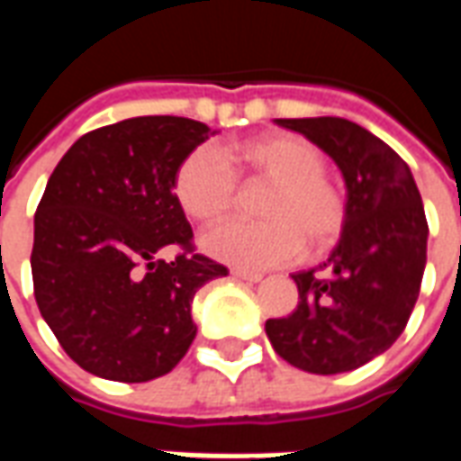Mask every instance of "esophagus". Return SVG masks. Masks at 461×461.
<instances>
[{
  "instance_id": "obj_1",
  "label": "esophagus",
  "mask_w": 461,
  "mask_h": 461,
  "mask_svg": "<svg viewBox=\"0 0 461 461\" xmlns=\"http://www.w3.org/2000/svg\"><path fill=\"white\" fill-rule=\"evenodd\" d=\"M231 276L240 281H251V284L261 281V274H257V271H247V269H231Z\"/></svg>"
}]
</instances>
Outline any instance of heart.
Instances as JSON below:
<instances>
[{"label": "heart", "mask_w": 461, "mask_h": 461, "mask_svg": "<svg viewBox=\"0 0 461 461\" xmlns=\"http://www.w3.org/2000/svg\"><path fill=\"white\" fill-rule=\"evenodd\" d=\"M241 177L269 185L261 202L264 221H221L202 234L214 259L240 269H271L289 264L309 244L311 254L330 249L346 230L348 202L326 177L329 160L319 145L281 132L241 142L230 150ZM230 162L210 145H200L175 172V197L190 220L214 221L230 214L240 197Z\"/></svg>", "instance_id": "b5f03b06"}]
</instances>
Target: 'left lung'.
Segmentation results:
<instances>
[{
    "label": "left lung",
    "instance_id": "8db88e82",
    "mask_svg": "<svg viewBox=\"0 0 461 461\" xmlns=\"http://www.w3.org/2000/svg\"><path fill=\"white\" fill-rule=\"evenodd\" d=\"M330 155L348 187V220L318 269L296 271L299 306L267 321L271 346L286 363L316 375L366 366L405 330L427 261L422 197L407 162L346 118H276Z\"/></svg>",
    "mask_w": 461,
    "mask_h": 461
}]
</instances>
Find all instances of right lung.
Masks as SVG:
<instances>
[{
  "mask_svg": "<svg viewBox=\"0 0 461 461\" xmlns=\"http://www.w3.org/2000/svg\"><path fill=\"white\" fill-rule=\"evenodd\" d=\"M212 131L177 115H140L86 132L36 207V306L66 356L105 380L170 373L194 340L192 299L227 276L197 254L175 197V172ZM162 249H177L172 262Z\"/></svg>",
  "mask_w": 461,
  "mask_h": 461,
  "instance_id": "obj_1",
  "label": "right lung"
}]
</instances>
